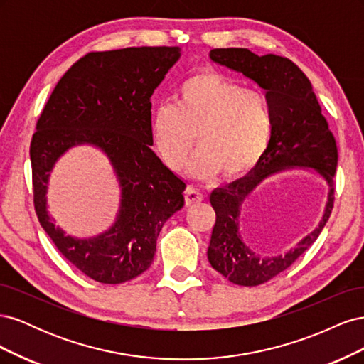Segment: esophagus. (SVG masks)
Returning a JSON list of instances; mask_svg holds the SVG:
<instances>
[{"mask_svg":"<svg viewBox=\"0 0 364 364\" xmlns=\"http://www.w3.org/2000/svg\"><path fill=\"white\" fill-rule=\"evenodd\" d=\"M205 199V194L199 190L193 188V186H188V188L185 190V203L186 205H194V203H199Z\"/></svg>","mask_w":364,"mask_h":364,"instance_id":"esophagus-1","label":"esophagus"}]
</instances>
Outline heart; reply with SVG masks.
Returning <instances> with one entry per match:
<instances>
[{"instance_id": "b5f03b06", "label": "heart", "mask_w": 364, "mask_h": 364, "mask_svg": "<svg viewBox=\"0 0 364 364\" xmlns=\"http://www.w3.org/2000/svg\"><path fill=\"white\" fill-rule=\"evenodd\" d=\"M153 150L173 171L186 167L208 179L222 173L235 181L250 173L266 153L273 134L269 98L246 90L218 71H200L185 79L176 92V105H159L150 117Z\"/></svg>"}]
</instances>
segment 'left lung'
Returning a JSON list of instances; mask_svg holds the SVG:
<instances>
[{
  "mask_svg": "<svg viewBox=\"0 0 364 364\" xmlns=\"http://www.w3.org/2000/svg\"><path fill=\"white\" fill-rule=\"evenodd\" d=\"M209 58L257 82L266 90L272 106L273 134L257 167L245 179L215 190L209 197L215 211V225L208 247L209 262L232 284L255 287L287 270L321 235L334 206L337 144L311 82L290 59L277 54L258 56L247 48H214ZM294 166L314 168L327 181L330 194L326 214L321 225L294 250L285 256L261 259L237 234L239 208L270 173Z\"/></svg>",
  "mask_w": 364,
  "mask_h": 364,
  "instance_id": "obj_1",
  "label": "left lung"
}]
</instances>
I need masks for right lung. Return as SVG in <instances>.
<instances>
[{
    "label": "right lung",
    "instance_id": "obj_1",
    "mask_svg": "<svg viewBox=\"0 0 364 364\" xmlns=\"http://www.w3.org/2000/svg\"><path fill=\"white\" fill-rule=\"evenodd\" d=\"M181 56L178 47L91 51L62 75L30 142L33 203L59 252L102 284L136 278L153 262L164 223L183 206L185 182L151 151L150 98ZM94 144L112 159L122 185V209L107 233L77 240L46 213L48 176L75 144Z\"/></svg>",
    "mask_w": 364,
    "mask_h": 364
}]
</instances>
